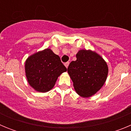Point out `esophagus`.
<instances>
[{"label": "esophagus", "instance_id": "esophagus-1", "mask_svg": "<svg viewBox=\"0 0 131 131\" xmlns=\"http://www.w3.org/2000/svg\"><path fill=\"white\" fill-rule=\"evenodd\" d=\"M69 62H66V63H65V66L68 68V66H69Z\"/></svg>", "mask_w": 131, "mask_h": 131}]
</instances>
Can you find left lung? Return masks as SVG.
I'll list each match as a JSON object with an SVG mask.
<instances>
[{
    "instance_id": "8db88e82",
    "label": "left lung",
    "mask_w": 131,
    "mask_h": 131,
    "mask_svg": "<svg viewBox=\"0 0 131 131\" xmlns=\"http://www.w3.org/2000/svg\"><path fill=\"white\" fill-rule=\"evenodd\" d=\"M76 57V61L69 63L68 73L75 92L80 96L89 98L106 83L108 66L100 54L91 50H80Z\"/></svg>"
}]
</instances>
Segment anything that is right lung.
Returning <instances> with one entry per match:
<instances>
[{
	"instance_id": "right-lung-1",
	"label": "right lung",
	"mask_w": 131,
	"mask_h": 131,
	"mask_svg": "<svg viewBox=\"0 0 131 131\" xmlns=\"http://www.w3.org/2000/svg\"><path fill=\"white\" fill-rule=\"evenodd\" d=\"M67 71L59 56L50 48L29 56L25 62L27 82L35 91L47 92L54 86L59 76Z\"/></svg>"
}]
</instances>
